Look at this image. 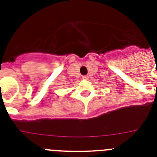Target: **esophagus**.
<instances>
[{
	"instance_id": "obj_1",
	"label": "esophagus",
	"mask_w": 157,
	"mask_h": 157,
	"mask_svg": "<svg viewBox=\"0 0 157 157\" xmlns=\"http://www.w3.org/2000/svg\"><path fill=\"white\" fill-rule=\"evenodd\" d=\"M82 79H85V80L89 79V76L88 75H83L82 77Z\"/></svg>"
}]
</instances>
